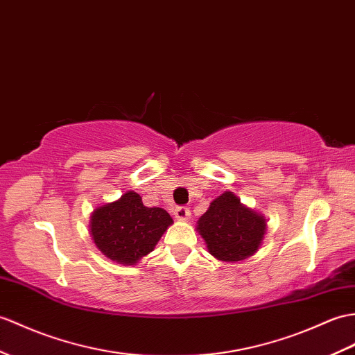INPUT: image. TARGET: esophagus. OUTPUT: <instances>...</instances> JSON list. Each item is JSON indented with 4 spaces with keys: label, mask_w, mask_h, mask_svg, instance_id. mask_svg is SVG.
<instances>
[{
    "label": "esophagus",
    "mask_w": 355,
    "mask_h": 355,
    "mask_svg": "<svg viewBox=\"0 0 355 355\" xmlns=\"http://www.w3.org/2000/svg\"><path fill=\"white\" fill-rule=\"evenodd\" d=\"M175 218L178 219V220H187L189 218H191V210H189V207H177L175 209Z\"/></svg>",
    "instance_id": "obj_1"
}]
</instances>
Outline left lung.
Masks as SVG:
<instances>
[{
  "label": "left lung",
  "mask_w": 355,
  "mask_h": 355,
  "mask_svg": "<svg viewBox=\"0 0 355 355\" xmlns=\"http://www.w3.org/2000/svg\"><path fill=\"white\" fill-rule=\"evenodd\" d=\"M196 230L218 260L241 261L260 248L266 219L245 207L233 192H224L210 202Z\"/></svg>",
  "instance_id": "1"
}]
</instances>
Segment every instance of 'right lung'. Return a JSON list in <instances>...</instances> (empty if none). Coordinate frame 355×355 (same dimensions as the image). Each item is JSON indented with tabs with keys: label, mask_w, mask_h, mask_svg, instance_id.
Returning <instances> with one entry per match:
<instances>
[{
	"label": "right lung",
	"mask_w": 355,
	"mask_h": 355,
	"mask_svg": "<svg viewBox=\"0 0 355 355\" xmlns=\"http://www.w3.org/2000/svg\"><path fill=\"white\" fill-rule=\"evenodd\" d=\"M172 218L160 207H145L139 193L128 191L104 204L90 216V236L105 257L121 265H136L150 254Z\"/></svg>",
	"instance_id": "right-lung-1"
}]
</instances>
